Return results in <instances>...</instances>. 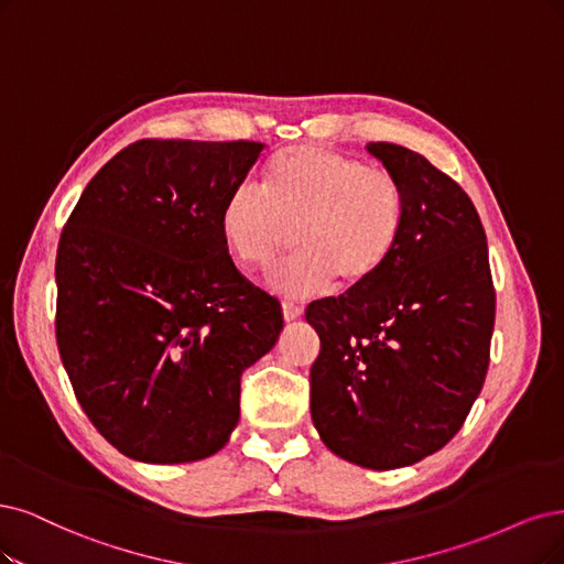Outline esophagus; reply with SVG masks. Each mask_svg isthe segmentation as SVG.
<instances>
[{
  "label": "esophagus",
  "mask_w": 564,
  "mask_h": 564,
  "mask_svg": "<svg viewBox=\"0 0 564 564\" xmlns=\"http://www.w3.org/2000/svg\"><path fill=\"white\" fill-rule=\"evenodd\" d=\"M281 311H283V321H297L302 316V306L293 304V302H283L281 304Z\"/></svg>",
  "instance_id": "obj_1"
}]
</instances>
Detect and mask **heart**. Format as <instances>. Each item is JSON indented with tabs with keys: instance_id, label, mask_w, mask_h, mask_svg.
Here are the masks:
<instances>
[{
	"instance_id": "heart-1",
	"label": "heart",
	"mask_w": 564,
	"mask_h": 564,
	"mask_svg": "<svg viewBox=\"0 0 564 564\" xmlns=\"http://www.w3.org/2000/svg\"><path fill=\"white\" fill-rule=\"evenodd\" d=\"M404 193L392 174L316 143L271 158L264 191L241 183L220 212L223 243L241 267L267 269L300 235L302 250L269 276L274 293L304 300L371 281L398 250Z\"/></svg>"
}]
</instances>
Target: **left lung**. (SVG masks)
Here are the masks:
<instances>
[{
  "label": "left lung",
  "instance_id": "obj_1",
  "mask_svg": "<svg viewBox=\"0 0 564 564\" xmlns=\"http://www.w3.org/2000/svg\"><path fill=\"white\" fill-rule=\"evenodd\" d=\"M404 193L398 250L371 281L308 304L321 352L311 419L323 444L367 469L444 448L484 388L495 290L481 218L421 153L367 143Z\"/></svg>",
  "mask_w": 564,
  "mask_h": 564
}]
</instances>
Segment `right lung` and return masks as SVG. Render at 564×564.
<instances>
[{
  "label": "right lung",
  "instance_id": "obj_1",
  "mask_svg": "<svg viewBox=\"0 0 564 564\" xmlns=\"http://www.w3.org/2000/svg\"><path fill=\"white\" fill-rule=\"evenodd\" d=\"M258 141L143 139L86 185L62 229L55 337L76 400L122 455L151 465L218 453L241 373L274 348L281 304L220 235Z\"/></svg>",
  "mask_w": 564,
  "mask_h": 564
}]
</instances>
